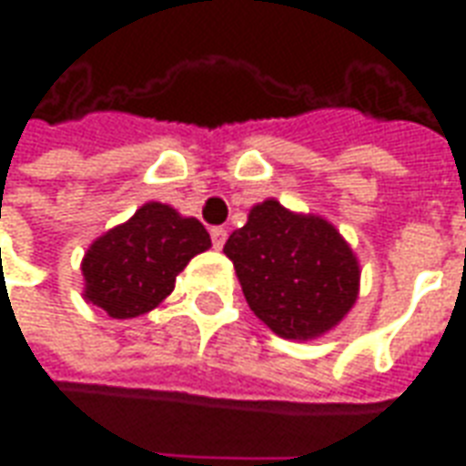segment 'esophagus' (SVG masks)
I'll use <instances>...</instances> for the list:
<instances>
[{
	"mask_svg": "<svg viewBox=\"0 0 466 466\" xmlns=\"http://www.w3.org/2000/svg\"><path fill=\"white\" fill-rule=\"evenodd\" d=\"M209 234H212L214 249H222L224 242H227V229H224V227H214V229Z\"/></svg>",
	"mask_w": 466,
	"mask_h": 466,
	"instance_id": "34e87169",
	"label": "esophagus"
}]
</instances>
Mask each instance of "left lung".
Wrapping results in <instances>:
<instances>
[{
  "mask_svg": "<svg viewBox=\"0 0 466 466\" xmlns=\"http://www.w3.org/2000/svg\"><path fill=\"white\" fill-rule=\"evenodd\" d=\"M224 254L249 309L284 339L322 337L360 297V259L339 229L277 199L254 204L247 224L229 234Z\"/></svg>",
  "mask_w": 466,
  "mask_h": 466,
  "instance_id": "obj_1",
  "label": "left lung"
}]
</instances>
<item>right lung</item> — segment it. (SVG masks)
I'll list each match as a JSON object with an SVG mask.
<instances>
[{
  "label": "right lung",
  "mask_w": 466,
  "mask_h": 466,
  "mask_svg": "<svg viewBox=\"0 0 466 466\" xmlns=\"http://www.w3.org/2000/svg\"><path fill=\"white\" fill-rule=\"evenodd\" d=\"M209 247L199 219L169 204H142L89 244L82 259L85 299L115 319L142 317L172 294L177 274Z\"/></svg>",
  "instance_id": "right-lung-1"
}]
</instances>
